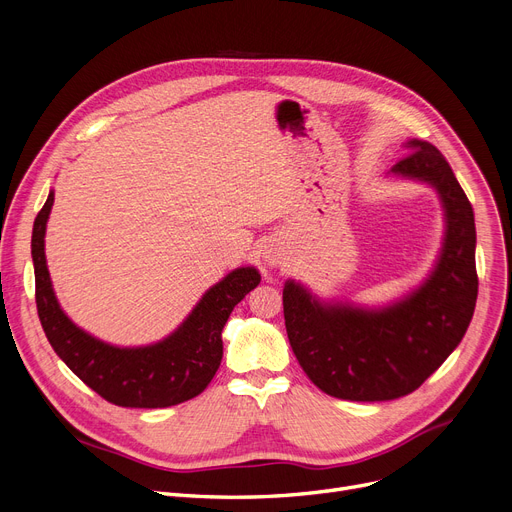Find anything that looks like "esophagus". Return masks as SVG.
<instances>
[{
    "label": "esophagus",
    "mask_w": 512,
    "mask_h": 512,
    "mask_svg": "<svg viewBox=\"0 0 512 512\" xmlns=\"http://www.w3.org/2000/svg\"><path fill=\"white\" fill-rule=\"evenodd\" d=\"M269 264H279V262H277V258H271V256H269Z\"/></svg>",
    "instance_id": "1"
}]
</instances>
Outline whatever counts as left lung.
Returning <instances> with one entry per match:
<instances>
[{
	"label": "left lung",
	"mask_w": 512,
	"mask_h": 512,
	"mask_svg": "<svg viewBox=\"0 0 512 512\" xmlns=\"http://www.w3.org/2000/svg\"><path fill=\"white\" fill-rule=\"evenodd\" d=\"M389 173L435 187L446 216L431 275L383 308L321 302L287 281L283 314L291 350L325 394L352 402L396 400L415 392L465 337L477 302L475 216L450 164L435 145L410 139Z\"/></svg>",
	"instance_id": "obj_1"
}]
</instances>
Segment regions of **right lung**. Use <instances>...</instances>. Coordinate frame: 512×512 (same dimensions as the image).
Listing matches in <instances>:
<instances>
[{
	"instance_id": "1",
	"label": "right lung",
	"mask_w": 512,
	"mask_h": 512,
	"mask_svg": "<svg viewBox=\"0 0 512 512\" xmlns=\"http://www.w3.org/2000/svg\"><path fill=\"white\" fill-rule=\"evenodd\" d=\"M54 206L50 191L39 210L31 254L35 302L47 342L93 392L125 408H166L202 394L223 360V327L233 308L260 283L254 266H241L212 285L177 331L162 342L118 348L72 323L60 308L45 262V227Z\"/></svg>"
}]
</instances>
